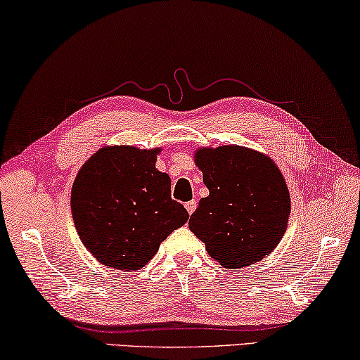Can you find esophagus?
Instances as JSON below:
<instances>
[{
	"label": "esophagus",
	"mask_w": 360,
	"mask_h": 360,
	"mask_svg": "<svg viewBox=\"0 0 360 360\" xmlns=\"http://www.w3.org/2000/svg\"><path fill=\"white\" fill-rule=\"evenodd\" d=\"M195 208H197V202L195 200H191V202L186 203V210L189 211V214H192L193 211H195Z\"/></svg>",
	"instance_id": "34e87169"
}]
</instances>
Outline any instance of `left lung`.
I'll use <instances>...</instances> for the list:
<instances>
[{"label": "left lung", "instance_id": "obj_1", "mask_svg": "<svg viewBox=\"0 0 360 360\" xmlns=\"http://www.w3.org/2000/svg\"><path fill=\"white\" fill-rule=\"evenodd\" d=\"M210 195L198 202L189 229L211 258L237 269L258 262L281 242L290 216V193L271 158L240 146L195 152Z\"/></svg>", "mask_w": 360, "mask_h": 360}]
</instances>
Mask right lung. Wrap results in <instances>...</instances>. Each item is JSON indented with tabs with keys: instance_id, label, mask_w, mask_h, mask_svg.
<instances>
[{
	"instance_id": "right-lung-1",
	"label": "right lung",
	"mask_w": 360,
	"mask_h": 360,
	"mask_svg": "<svg viewBox=\"0 0 360 360\" xmlns=\"http://www.w3.org/2000/svg\"><path fill=\"white\" fill-rule=\"evenodd\" d=\"M160 150L104 147L83 165L72 187L79 238L102 264L138 271L165 238L189 219L171 198V179L155 168Z\"/></svg>"
}]
</instances>
